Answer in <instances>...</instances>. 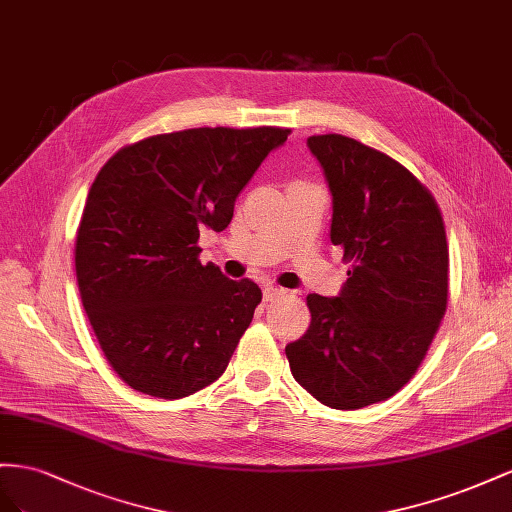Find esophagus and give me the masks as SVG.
<instances>
[{
    "label": "esophagus",
    "instance_id": "esophagus-1",
    "mask_svg": "<svg viewBox=\"0 0 512 512\" xmlns=\"http://www.w3.org/2000/svg\"><path fill=\"white\" fill-rule=\"evenodd\" d=\"M285 294V289H281V287H272V285H268L266 289H264V300L266 302H272V300H276L279 296H283Z\"/></svg>",
    "mask_w": 512,
    "mask_h": 512
}]
</instances>
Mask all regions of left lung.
<instances>
[{"label":"left lung","mask_w":512,"mask_h":512,"mask_svg":"<svg viewBox=\"0 0 512 512\" xmlns=\"http://www.w3.org/2000/svg\"><path fill=\"white\" fill-rule=\"evenodd\" d=\"M332 195L330 240L352 261L339 296L309 294L311 326L285 347L296 382L334 410L410 382L448 302V244L431 193L397 160L343 135L306 139Z\"/></svg>","instance_id":"obj_1"}]
</instances>
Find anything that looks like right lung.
<instances>
[{
    "label": "right lung",
    "mask_w": 512,
    "mask_h": 512,
    "mask_svg": "<svg viewBox=\"0 0 512 512\" xmlns=\"http://www.w3.org/2000/svg\"><path fill=\"white\" fill-rule=\"evenodd\" d=\"M287 135L272 126L156 135L96 175L77 231V283L100 349L130 388L182 399L227 369L261 289L201 266L199 229H227L236 197Z\"/></svg>",
    "instance_id": "1"
}]
</instances>
